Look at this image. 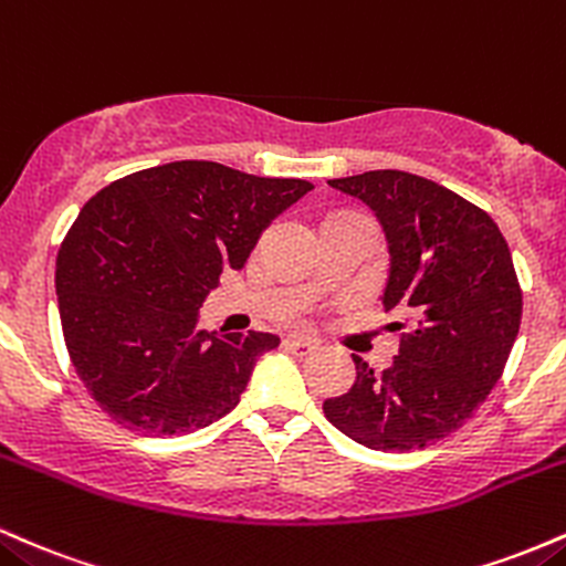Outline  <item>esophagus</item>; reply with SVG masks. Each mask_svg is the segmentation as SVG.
<instances>
[{"mask_svg":"<svg viewBox=\"0 0 566 566\" xmlns=\"http://www.w3.org/2000/svg\"><path fill=\"white\" fill-rule=\"evenodd\" d=\"M285 347H289L291 353L307 355V353L317 350V347H321V342L313 339V336H304V334H289L285 336Z\"/></svg>","mask_w":566,"mask_h":566,"instance_id":"34e87169","label":"esophagus"}]
</instances>
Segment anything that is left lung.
<instances>
[{
	"instance_id": "8db88e82",
	"label": "left lung",
	"mask_w": 566,
	"mask_h": 566,
	"mask_svg": "<svg viewBox=\"0 0 566 566\" xmlns=\"http://www.w3.org/2000/svg\"><path fill=\"white\" fill-rule=\"evenodd\" d=\"M328 187L366 202L390 253L382 304L406 328L392 366L374 374L355 358V382L323 415L377 452H415L473 417L497 385L522 323V289L492 216L452 189L368 170Z\"/></svg>"
}]
</instances>
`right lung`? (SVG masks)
Returning a JSON list of instances; mask_svg holds the SVG:
<instances>
[{
	"label": "right lung",
	"instance_id": "right-lung-1",
	"mask_svg": "<svg viewBox=\"0 0 566 566\" xmlns=\"http://www.w3.org/2000/svg\"><path fill=\"white\" fill-rule=\"evenodd\" d=\"M313 189L208 160L138 170L82 208L55 259L69 358L123 428L176 436L232 411L275 334L198 332L221 270Z\"/></svg>",
	"mask_w": 566,
	"mask_h": 566
}]
</instances>
